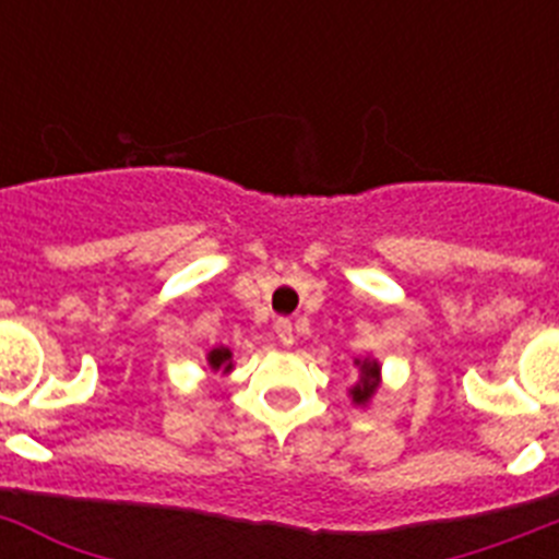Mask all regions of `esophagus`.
Instances as JSON below:
<instances>
[{"instance_id":"obj_1","label":"esophagus","mask_w":559,"mask_h":559,"mask_svg":"<svg viewBox=\"0 0 559 559\" xmlns=\"http://www.w3.org/2000/svg\"><path fill=\"white\" fill-rule=\"evenodd\" d=\"M275 334L284 346H293L295 343V329H293V320L289 318H278L275 320Z\"/></svg>"}]
</instances>
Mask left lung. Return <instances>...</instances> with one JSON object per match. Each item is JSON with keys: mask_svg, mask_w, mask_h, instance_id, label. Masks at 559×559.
I'll return each mask as SVG.
<instances>
[{"mask_svg": "<svg viewBox=\"0 0 559 559\" xmlns=\"http://www.w3.org/2000/svg\"><path fill=\"white\" fill-rule=\"evenodd\" d=\"M360 385L352 388V396L357 405H362V402L371 400V394L377 391V382H380V366L377 362H362L360 366Z\"/></svg>", "mask_w": 559, "mask_h": 559, "instance_id": "obj_1", "label": "left lung"}]
</instances>
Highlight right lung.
<instances>
[{
	"label": "right lung",
	"instance_id": "add662e5",
	"mask_svg": "<svg viewBox=\"0 0 559 559\" xmlns=\"http://www.w3.org/2000/svg\"><path fill=\"white\" fill-rule=\"evenodd\" d=\"M207 362H211L213 368L225 366L227 371V368H230V352H227V348H213V352L207 354Z\"/></svg>",
	"mask_w": 559,
	"mask_h": 559
}]
</instances>
